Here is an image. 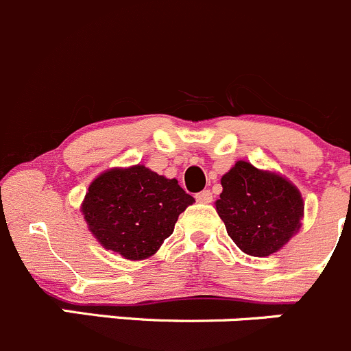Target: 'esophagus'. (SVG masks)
<instances>
[{
  "label": "esophagus",
  "mask_w": 351,
  "mask_h": 351,
  "mask_svg": "<svg viewBox=\"0 0 351 351\" xmlns=\"http://www.w3.org/2000/svg\"><path fill=\"white\" fill-rule=\"evenodd\" d=\"M195 198H197V202H200V204H210V202H212L210 190H204V192L197 193Z\"/></svg>",
  "instance_id": "1"
}]
</instances>
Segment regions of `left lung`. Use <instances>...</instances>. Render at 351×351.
I'll return each mask as SVG.
<instances>
[{"mask_svg": "<svg viewBox=\"0 0 351 351\" xmlns=\"http://www.w3.org/2000/svg\"><path fill=\"white\" fill-rule=\"evenodd\" d=\"M221 185L215 210L246 254L270 256L299 231L304 200L284 176L238 161L222 176Z\"/></svg>", "mask_w": 351, "mask_h": 351, "instance_id": "obj_1", "label": "left lung"}]
</instances>
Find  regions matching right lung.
I'll return each instance as SVG.
<instances>
[{
    "instance_id": "right-lung-1",
    "label": "right lung",
    "mask_w": 351,
    "mask_h": 351,
    "mask_svg": "<svg viewBox=\"0 0 351 351\" xmlns=\"http://www.w3.org/2000/svg\"><path fill=\"white\" fill-rule=\"evenodd\" d=\"M193 202L178 180L136 165L98 175L84 195L81 212L105 250L136 261L153 256L173 234L178 215Z\"/></svg>"
}]
</instances>
